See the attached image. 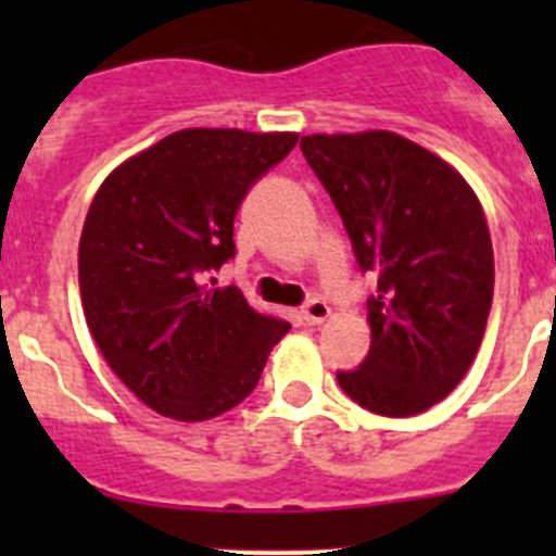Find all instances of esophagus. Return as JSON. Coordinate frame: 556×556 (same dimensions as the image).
Instances as JSON below:
<instances>
[{
	"instance_id": "34e87169",
	"label": "esophagus",
	"mask_w": 556,
	"mask_h": 556,
	"mask_svg": "<svg viewBox=\"0 0 556 556\" xmlns=\"http://www.w3.org/2000/svg\"><path fill=\"white\" fill-rule=\"evenodd\" d=\"M328 317H331V306H328L326 301H320V298H314V301H308L306 306H303V320H306L308 326H320Z\"/></svg>"
}]
</instances>
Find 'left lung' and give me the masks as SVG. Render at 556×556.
I'll return each mask as SVG.
<instances>
[{
	"mask_svg": "<svg viewBox=\"0 0 556 556\" xmlns=\"http://www.w3.org/2000/svg\"><path fill=\"white\" fill-rule=\"evenodd\" d=\"M301 150L337 205L367 301L370 353L337 372L358 406L412 417L454 392L493 306V242L476 191L426 147L390 130L312 132Z\"/></svg>",
	"mask_w": 556,
	"mask_h": 556,
	"instance_id": "1",
	"label": "left lung"
}]
</instances>
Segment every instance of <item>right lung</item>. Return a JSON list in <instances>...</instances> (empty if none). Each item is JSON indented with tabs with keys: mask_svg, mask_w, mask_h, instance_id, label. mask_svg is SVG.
<instances>
[{
	"mask_svg": "<svg viewBox=\"0 0 556 556\" xmlns=\"http://www.w3.org/2000/svg\"><path fill=\"white\" fill-rule=\"evenodd\" d=\"M294 144L298 132L189 127L97 189L77 250L83 312L108 367L152 412L200 424L233 409L289 331L205 275L236 253L250 186Z\"/></svg>",
	"mask_w": 556,
	"mask_h": 556,
	"instance_id": "1",
	"label": "right lung"
}]
</instances>
